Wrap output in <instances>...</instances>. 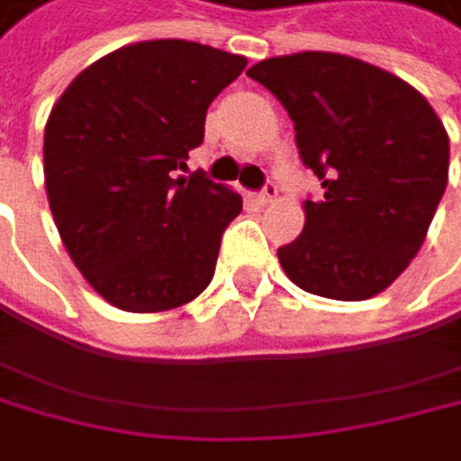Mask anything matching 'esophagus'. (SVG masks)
Returning a JSON list of instances; mask_svg holds the SVG:
<instances>
[{
    "mask_svg": "<svg viewBox=\"0 0 461 461\" xmlns=\"http://www.w3.org/2000/svg\"><path fill=\"white\" fill-rule=\"evenodd\" d=\"M276 196H278V188H276L273 183H267V185H265V191H262V194H257L254 199H257V204H270V202H276Z\"/></svg>",
    "mask_w": 461,
    "mask_h": 461,
    "instance_id": "obj_1",
    "label": "esophagus"
}]
</instances>
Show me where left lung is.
Returning a JSON list of instances; mask_svg holds the SVG:
<instances>
[{
  "label": "left lung",
  "instance_id": "obj_1",
  "mask_svg": "<svg viewBox=\"0 0 461 461\" xmlns=\"http://www.w3.org/2000/svg\"><path fill=\"white\" fill-rule=\"evenodd\" d=\"M289 120L322 199L278 262L292 284L333 301L388 289L426 240L448 183V133L399 76L330 51L270 57L249 68Z\"/></svg>",
  "mask_w": 461,
  "mask_h": 461
}]
</instances>
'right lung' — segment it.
Segmentation results:
<instances>
[{
    "label": "right lung",
    "instance_id": "obj_1",
    "mask_svg": "<svg viewBox=\"0 0 461 461\" xmlns=\"http://www.w3.org/2000/svg\"><path fill=\"white\" fill-rule=\"evenodd\" d=\"M246 65L191 41L131 43L84 68L54 104L43 136L49 207L73 265L112 306L169 312L212 281L243 199L175 172L204 139L207 106Z\"/></svg>",
    "mask_w": 461,
    "mask_h": 461
}]
</instances>
